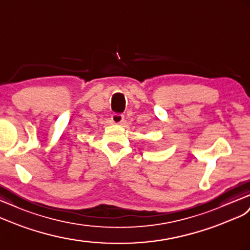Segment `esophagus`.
I'll list each match as a JSON object with an SVG mask.
<instances>
[{"instance_id": "1", "label": "esophagus", "mask_w": 250, "mask_h": 250, "mask_svg": "<svg viewBox=\"0 0 250 250\" xmlns=\"http://www.w3.org/2000/svg\"><path fill=\"white\" fill-rule=\"evenodd\" d=\"M112 123L113 124H116V125H119V124H123L124 120H125V116L123 114H114L112 118Z\"/></svg>"}]
</instances>
